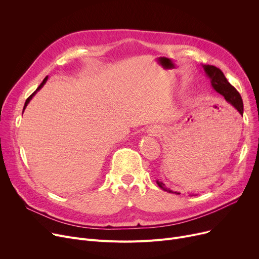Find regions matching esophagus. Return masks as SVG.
Masks as SVG:
<instances>
[{
    "mask_svg": "<svg viewBox=\"0 0 259 259\" xmlns=\"http://www.w3.org/2000/svg\"><path fill=\"white\" fill-rule=\"evenodd\" d=\"M151 132H152L154 135H156V134L159 132V130H158V129H156V128H153V129L151 130Z\"/></svg>",
    "mask_w": 259,
    "mask_h": 259,
    "instance_id": "esophagus-1",
    "label": "esophagus"
}]
</instances>
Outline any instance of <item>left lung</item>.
Instances as JSON below:
<instances>
[{"mask_svg": "<svg viewBox=\"0 0 259 259\" xmlns=\"http://www.w3.org/2000/svg\"><path fill=\"white\" fill-rule=\"evenodd\" d=\"M203 70H205L207 76L210 78L211 85L214 88V90L216 92H219L220 94H222L223 97L225 98V100L231 104V106H233L236 110L239 112L240 115L243 114V104H242V100L240 94L238 93V91L231 85L229 81L227 80L225 74L222 72L221 69L219 68L212 66V65H202ZM156 184L159 188H161L165 191L169 192V193H174V194H181L178 191H172L169 188H167L165 186V184H162L159 181H156ZM190 195H196L194 193H191Z\"/></svg>", "mask_w": 259, "mask_h": 259, "instance_id": "1", "label": "left lung"}]
</instances>
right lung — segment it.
<instances>
[{
	"instance_id": "obj_1",
	"label": "right lung",
	"mask_w": 259,
	"mask_h": 259,
	"mask_svg": "<svg viewBox=\"0 0 259 259\" xmlns=\"http://www.w3.org/2000/svg\"><path fill=\"white\" fill-rule=\"evenodd\" d=\"M47 79H48V76H46V77H45V78L43 79V81H42V83H40V85H39V86H38V87L36 88V90H35V91H34V92H33V93H32V94L30 95V97H29L28 99H27V100H26V102H25V105H24V109H23V112H24V110H25V109H26L27 105H28V104H29V102H30V101L32 100V98H33V97H34V95H35V93H36V92H37V91H38V90H39L40 88H42V87H43V86H44V85L46 84V81H47Z\"/></svg>"
}]
</instances>
